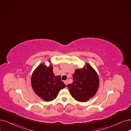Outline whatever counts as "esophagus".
Here are the masks:
<instances>
[{"mask_svg":"<svg viewBox=\"0 0 131 131\" xmlns=\"http://www.w3.org/2000/svg\"><path fill=\"white\" fill-rule=\"evenodd\" d=\"M64 82V84H65L66 85H67V80H65Z\"/></svg>","mask_w":131,"mask_h":131,"instance_id":"1","label":"esophagus"}]
</instances>
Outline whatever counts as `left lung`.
Listing matches in <instances>:
<instances>
[{
  "instance_id": "obj_1",
  "label": "left lung",
  "mask_w": 131,
  "mask_h": 131,
  "mask_svg": "<svg viewBox=\"0 0 131 131\" xmlns=\"http://www.w3.org/2000/svg\"><path fill=\"white\" fill-rule=\"evenodd\" d=\"M73 80V83L67 85V88L72 97L80 102L88 101L98 91L99 76L88 63L83 69L75 70Z\"/></svg>"
}]
</instances>
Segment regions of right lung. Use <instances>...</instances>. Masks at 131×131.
Instances as JSON below:
<instances>
[{
    "label": "right lung",
    "instance_id": "right-lung-1",
    "mask_svg": "<svg viewBox=\"0 0 131 131\" xmlns=\"http://www.w3.org/2000/svg\"><path fill=\"white\" fill-rule=\"evenodd\" d=\"M31 85L36 94L45 101L56 99L60 90L66 87L61 76L54 75L52 65L47 67L43 64H40L33 72Z\"/></svg>",
    "mask_w": 131,
    "mask_h": 131
}]
</instances>
